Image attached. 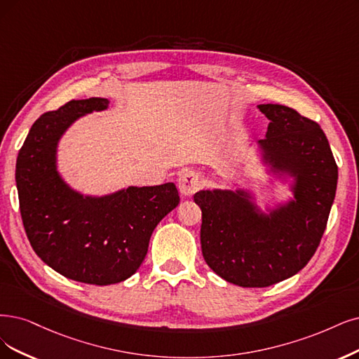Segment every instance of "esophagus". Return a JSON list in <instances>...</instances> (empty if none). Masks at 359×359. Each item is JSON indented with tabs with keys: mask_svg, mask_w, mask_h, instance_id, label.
<instances>
[{
	"mask_svg": "<svg viewBox=\"0 0 359 359\" xmlns=\"http://www.w3.org/2000/svg\"><path fill=\"white\" fill-rule=\"evenodd\" d=\"M177 184H179V191L183 196H191L203 187V179L198 172L188 170L179 176Z\"/></svg>",
	"mask_w": 359,
	"mask_h": 359,
	"instance_id": "esophagus-1",
	"label": "esophagus"
}]
</instances>
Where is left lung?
<instances>
[{
	"label": "left lung",
	"mask_w": 359,
	"mask_h": 359,
	"mask_svg": "<svg viewBox=\"0 0 359 359\" xmlns=\"http://www.w3.org/2000/svg\"><path fill=\"white\" fill-rule=\"evenodd\" d=\"M269 119L257 142L276 175L294 179V200L260 213L244 191H200L201 248L208 266L240 287H269L306 266L321 243L337 188V164L320 124L284 104H259Z\"/></svg>",
	"instance_id": "8db88e82"
}]
</instances>
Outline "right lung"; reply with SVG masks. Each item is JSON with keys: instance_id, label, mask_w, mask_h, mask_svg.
<instances>
[{"instance_id": "1", "label": "right lung", "mask_w": 359, "mask_h": 359, "mask_svg": "<svg viewBox=\"0 0 359 359\" xmlns=\"http://www.w3.org/2000/svg\"><path fill=\"white\" fill-rule=\"evenodd\" d=\"M108 103L102 97L71 100L43 114L16 161L20 216L36 256L69 280L95 285L135 273L156 224L180 201L175 183L83 196L62 180L56 168L60 136L76 118Z\"/></svg>"}]
</instances>
